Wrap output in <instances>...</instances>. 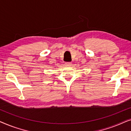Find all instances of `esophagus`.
I'll return each mask as SVG.
<instances>
[{"label": "esophagus", "instance_id": "obj_1", "mask_svg": "<svg viewBox=\"0 0 131 131\" xmlns=\"http://www.w3.org/2000/svg\"><path fill=\"white\" fill-rule=\"evenodd\" d=\"M65 64L67 66H71V64H71V62H66Z\"/></svg>", "mask_w": 131, "mask_h": 131}]
</instances>
